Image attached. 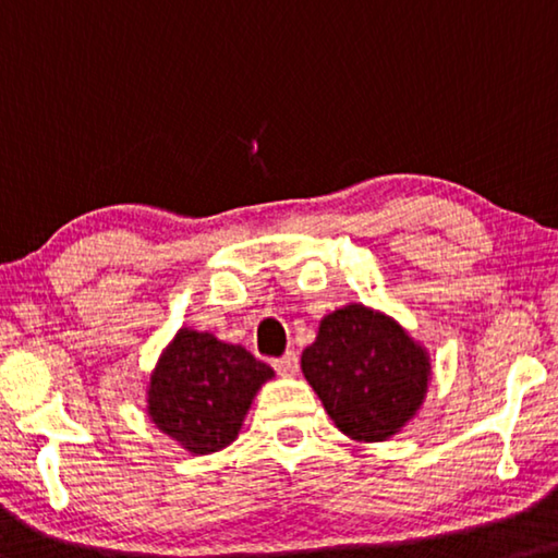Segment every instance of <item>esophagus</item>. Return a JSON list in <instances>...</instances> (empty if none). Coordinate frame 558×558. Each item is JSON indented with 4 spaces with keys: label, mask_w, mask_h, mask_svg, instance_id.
Listing matches in <instances>:
<instances>
[{
    "label": "esophagus",
    "mask_w": 558,
    "mask_h": 558,
    "mask_svg": "<svg viewBox=\"0 0 558 558\" xmlns=\"http://www.w3.org/2000/svg\"><path fill=\"white\" fill-rule=\"evenodd\" d=\"M272 367H276L278 375L282 377H293L298 373V355L295 352H286V355L272 362Z\"/></svg>",
    "instance_id": "34e87169"
}]
</instances>
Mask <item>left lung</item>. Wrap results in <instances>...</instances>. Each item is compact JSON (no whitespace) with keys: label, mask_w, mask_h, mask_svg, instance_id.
Here are the masks:
<instances>
[{"label":"left lung","mask_w":558,"mask_h":558,"mask_svg":"<svg viewBox=\"0 0 558 558\" xmlns=\"http://www.w3.org/2000/svg\"><path fill=\"white\" fill-rule=\"evenodd\" d=\"M300 367L342 435L385 441L410 422L427 395V350L390 315L344 305L325 315Z\"/></svg>","instance_id":"1"}]
</instances>
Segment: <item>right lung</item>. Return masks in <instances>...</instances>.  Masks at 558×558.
I'll list each match as a JSON object with an SVG mask.
<instances>
[{
  "label": "right lung",
  "instance_id": "right-lung-1",
  "mask_svg": "<svg viewBox=\"0 0 558 558\" xmlns=\"http://www.w3.org/2000/svg\"><path fill=\"white\" fill-rule=\"evenodd\" d=\"M272 375L241 344L181 327L151 373L148 414L191 454L218 452L238 437L253 397Z\"/></svg>",
  "mask_w": 558,
  "mask_h": 558
}]
</instances>
